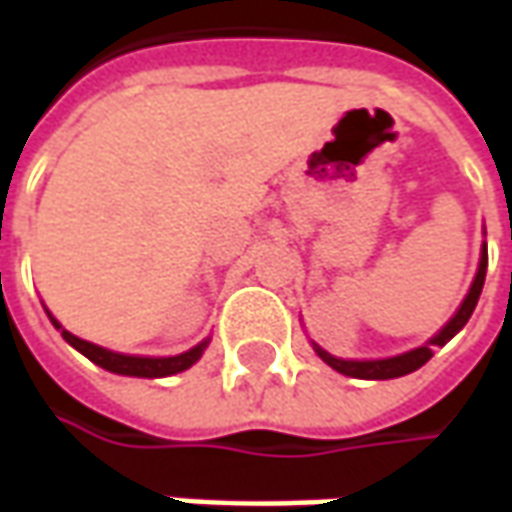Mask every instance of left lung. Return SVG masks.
Instances as JSON below:
<instances>
[{"label": "left lung", "instance_id": "8db88e82", "mask_svg": "<svg viewBox=\"0 0 512 512\" xmlns=\"http://www.w3.org/2000/svg\"><path fill=\"white\" fill-rule=\"evenodd\" d=\"M485 271H488V246L482 249V260H479V271H476V280L471 285V291H468V297L460 305V311L454 314V319L448 322L446 328L440 330L429 344H423V347H417V350H409V353H403V356L395 358H381V361H342V358H333L330 353H325L322 347H316V353L319 358L330 364L333 370H339L342 375H350V378H367V381H387V378H401V375H409L420 370L431 356H434V347H443V344L451 339V336H457L462 328H465V322L471 319L474 314L476 302H479V294H482V285H485Z\"/></svg>", "mask_w": 512, "mask_h": 512}]
</instances>
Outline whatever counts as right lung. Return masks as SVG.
<instances>
[{"label":"right lung","instance_id":"add662e5","mask_svg":"<svg viewBox=\"0 0 512 512\" xmlns=\"http://www.w3.org/2000/svg\"><path fill=\"white\" fill-rule=\"evenodd\" d=\"M52 319V316H50ZM52 325L55 328H61L58 325V319H52ZM61 336H64L66 342L72 344L75 350H81L83 356L89 358V361H95L97 367H103V370H109V373L117 375H137V378H165V375H176L184 373L187 367H193L201 353H204V347L207 342H201L193 350H187L182 356H170V358H145V356H123V353H111L106 347H97L92 342H83L78 336H72L69 330L61 328Z\"/></svg>","mask_w":512,"mask_h":512}]
</instances>
